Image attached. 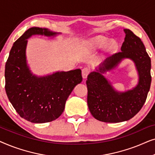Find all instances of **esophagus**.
Returning <instances> with one entry per match:
<instances>
[{"label":"esophagus","instance_id":"1","mask_svg":"<svg viewBox=\"0 0 155 155\" xmlns=\"http://www.w3.org/2000/svg\"><path fill=\"white\" fill-rule=\"evenodd\" d=\"M90 69L89 68H84L82 70V78H83L84 79L87 78V75H89V73H90Z\"/></svg>","mask_w":155,"mask_h":155}]
</instances>
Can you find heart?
Segmentation results:
<instances>
[{"instance_id":"heart-1","label":"heart","mask_w":155,"mask_h":155,"mask_svg":"<svg viewBox=\"0 0 155 155\" xmlns=\"http://www.w3.org/2000/svg\"><path fill=\"white\" fill-rule=\"evenodd\" d=\"M109 43V39L104 36H97V37H93L89 40L84 44V50L86 51H92L98 48H101L107 45ZM116 43L114 41H111L108 44V47L109 49H113L115 48Z\"/></svg>"}]
</instances>
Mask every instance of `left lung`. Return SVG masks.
Instances as JSON below:
<instances>
[{
	"instance_id": "8db88e82",
	"label": "left lung",
	"mask_w": 155,
	"mask_h": 155,
	"mask_svg": "<svg viewBox=\"0 0 155 155\" xmlns=\"http://www.w3.org/2000/svg\"><path fill=\"white\" fill-rule=\"evenodd\" d=\"M126 37L121 51L112 55L87 76V104L97 120L106 123L126 121L140 111L147 99L151 84V60L143 41L130 29H124ZM134 62L139 73V84L132 90L118 92L102 74L115 67L123 59Z\"/></svg>"
}]
</instances>
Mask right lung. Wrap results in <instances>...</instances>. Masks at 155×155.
<instances>
[{"label":"right lung","mask_w":155,"mask_h":155,"mask_svg":"<svg viewBox=\"0 0 155 155\" xmlns=\"http://www.w3.org/2000/svg\"><path fill=\"white\" fill-rule=\"evenodd\" d=\"M61 33L31 27L13 44L5 63V92L21 117L35 124L56 120L64 111L65 101L75 85L82 80L81 70L59 71L38 77L27 65V39L32 35L55 37Z\"/></svg>","instance_id":"right-lung-1"}]
</instances>
